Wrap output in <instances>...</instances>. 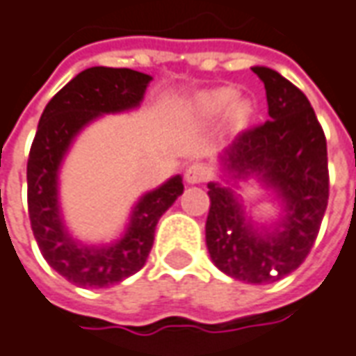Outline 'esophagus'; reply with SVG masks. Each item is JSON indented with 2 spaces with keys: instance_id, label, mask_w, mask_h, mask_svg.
<instances>
[{
  "instance_id": "obj_1",
  "label": "esophagus",
  "mask_w": 356,
  "mask_h": 356,
  "mask_svg": "<svg viewBox=\"0 0 356 356\" xmlns=\"http://www.w3.org/2000/svg\"><path fill=\"white\" fill-rule=\"evenodd\" d=\"M211 178V168L205 163H193L186 168V182L202 184Z\"/></svg>"
}]
</instances>
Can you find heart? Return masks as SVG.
I'll return each instance as SVG.
<instances>
[{"label": "heart", "instance_id": "b5f03b06", "mask_svg": "<svg viewBox=\"0 0 356 356\" xmlns=\"http://www.w3.org/2000/svg\"><path fill=\"white\" fill-rule=\"evenodd\" d=\"M234 99H236V92L232 89H217L203 92L202 97L195 100V112L202 118H207V120L219 118L222 112H227L232 106ZM250 112H252V108H250L248 102H238L234 106L232 118L236 124H242L250 116Z\"/></svg>", "mask_w": 356, "mask_h": 356}]
</instances>
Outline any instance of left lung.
I'll return each mask as SVG.
<instances>
[{
  "label": "left lung",
  "mask_w": 356,
  "mask_h": 356,
  "mask_svg": "<svg viewBox=\"0 0 356 356\" xmlns=\"http://www.w3.org/2000/svg\"><path fill=\"white\" fill-rule=\"evenodd\" d=\"M252 71L266 85L269 120L242 131L220 163L232 180L256 176L271 188L283 217L273 229L257 227L234 190L209 182L205 242L222 273L264 285L293 273L310 254L327 207L330 174L325 136L305 92L269 67Z\"/></svg>",
  "instance_id": "obj_1"
}]
</instances>
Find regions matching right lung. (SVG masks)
Returning a JSON list of instances; mask_svg holds the SVG:
<instances>
[{
    "label": "right lung",
    "mask_w": 356,
    "mask_h": 356,
    "mask_svg": "<svg viewBox=\"0 0 356 356\" xmlns=\"http://www.w3.org/2000/svg\"><path fill=\"white\" fill-rule=\"evenodd\" d=\"M151 75L126 67H89L44 108L26 163L29 217L44 259L70 283L110 286L137 273L153 248L163 213L182 195V176H174L141 195L124 236L110 246H85L70 236L58 202V172L81 129L102 114L139 106Z\"/></svg>",
    "instance_id": "obj_1"
}]
</instances>
